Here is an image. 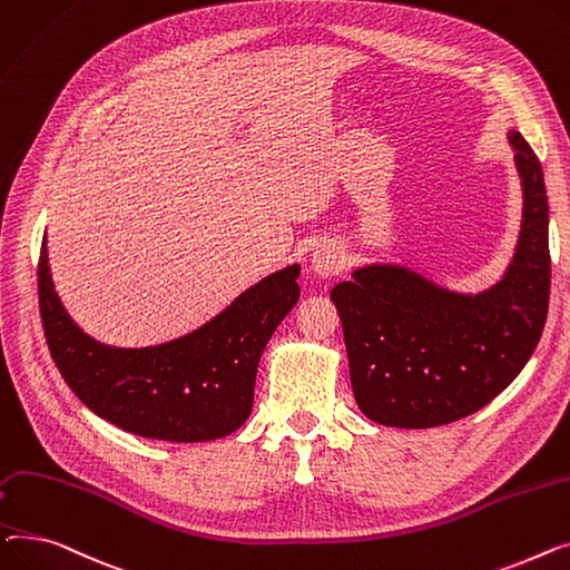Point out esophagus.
<instances>
[{
    "label": "esophagus",
    "mask_w": 570,
    "mask_h": 570,
    "mask_svg": "<svg viewBox=\"0 0 570 570\" xmlns=\"http://www.w3.org/2000/svg\"><path fill=\"white\" fill-rule=\"evenodd\" d=\"M311 266H313V272L322 278L338 276L345 266V255L333 244H320L311 255Z\"/></svg>",
    "instance_id": "obj_1"
}]
</instances>
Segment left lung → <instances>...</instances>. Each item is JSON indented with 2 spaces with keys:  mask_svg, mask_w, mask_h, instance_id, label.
<instances>
[{
  "mask_svg": "<svg viewBox=\"0 0 570 570\" xmlns=\"http://www.w3.org/2000/svg\"><path fill=\"white\" fill-rule=\"evenodd\" d=\"M522 179L515 255L497 285L460 294L400 264H371L331 289L358 410L393 428L470 416L504 391L537 350L550 304L543 167L509 132Z\"/></svg>",
  "mask_w": 570,
  "mask_h": 570,
  "instance_id": "1",
  "label": "left lung"
}]
</instances>
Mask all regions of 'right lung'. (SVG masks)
Segmentation results:
<instances>
[{"mask_svg":"<svg viewBox=\"0 0 570 570\" xmlns=\"http://www.w3.org/2000/svg\"><path fill=\"white\" fill-rule=\"evenodd\" d=\"M298 264L262 278L186 336L140 350L89 338L55 292L48 248L39 257L46 341L63 382L112 425L147 440L212 442L253 410L259 356L298 301Z\"/></svg>","mask_w":570,"mask_h":570,"instance_id":"obj_1","label":"right lung"}]
</instances>
